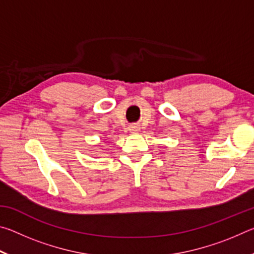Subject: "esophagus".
<instances>
[{"instance_id":"esophagus-1","label":"esophagus","mask_w":254,"mask_h":254,"mask_svg":"<svg viewBox=\"0 0 254 254\" xmlns=\"http://www.w3.org/2000/svg\"><path fill=\"white\" fill-rule=\"evenodd\" d=\"M139 127H137V126H130V127H128V131H130V132H132V133H136L137 131H139Z\"/></svg>"}]
</instances>
